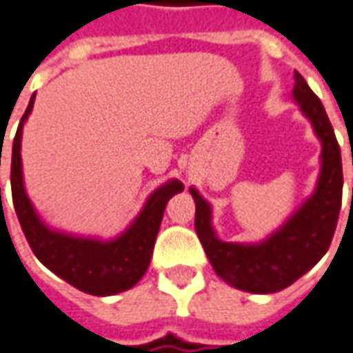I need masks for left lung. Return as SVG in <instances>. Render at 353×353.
I'll use <instances>...</instances> for the list:
<instances>
[{
	"label": "left lung",
	"mask_w": 353,
	"mask_h": 353,
	"mask_svg": "<svg viewBox=\"0 0 353 353\" xmlns=\"http://www.w3.org/2000/svg\"><path fill=\"white\" fill-rule=\"evenodd\" d=\"M292 99L321 141V170L314 193L279 229L260 243H225L212 225L210 202L194 187L189 189L196 206L194 229L214 271L231 287L252 294L279 292L312 270L329 250L339 221L344 181L332 125L319 97L298 72Z\"/></svg>",
	"instance_id": "8db88e82"
}]
</instances>
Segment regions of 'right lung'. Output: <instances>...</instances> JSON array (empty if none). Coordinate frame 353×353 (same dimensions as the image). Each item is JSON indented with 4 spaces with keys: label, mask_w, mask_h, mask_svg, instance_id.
Segmentation results:
<instances>
[{
    "label": "right lung",
    "mask_w": 353,
    "mask_h": 353,
    "mask_svg": "<svg viewBox=\"0 0 353 353\" xmlns=\"http://www.w3.org/2000/svg\"><path fill=\"white\" fill-rule=\"evenodd\" d=\"M34 99L36 95H32L28 108L21 118L11 157L13 204L28 245L48 270L82 292L93 296H112L130 290L149 270L166 204L174 194L183 191V183L170 179L154 189L134 221L114 239L72 235L49 228L34 208L22 176V128L34 108Z\"/></svg>",
    "instance_id": "obj_1"
}]
</instances>
